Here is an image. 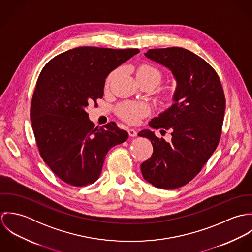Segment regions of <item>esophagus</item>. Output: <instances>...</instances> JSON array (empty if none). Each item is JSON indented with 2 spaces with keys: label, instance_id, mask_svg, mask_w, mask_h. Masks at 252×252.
<instances>
[{
  "label": "esophagus",
  "instance_id": "1",
  "mask_svg": "<svg viewBox=\"0 0 252 252\" xmlns=\"http://www.w3.org/2000/svg\"><path fill=\"white\" fill-rule=\"evenodd\" d=\"M128 134L130 137H137L138 132L135 129H128Z\"/></svg>",
  "mask_w": 252,
  "mask_h": 252
}]
</instances>
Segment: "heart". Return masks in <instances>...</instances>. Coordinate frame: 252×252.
Segmentation results:
<instances>
[{
    "label": "heart",
    "mask_w": 252,
    "mask_h": 252,
    "mask_svg": "<svg viewBox=\"0 0 252 252\" xmlns=\"http://www.w3.org/2000/svg\"><path fill=\"white\" fill-rule=\"evenodd\" d=\"M119 70L116 69L110 72L106 79V88H108L111 82L118 75ZM136 76L138 81H149L154 86L160 84L163 80L164 74L157 67L150 64H142L136 69ZM177 101V92L175 90H169L161 95V102L164 105L170 106ZM116 114L125 122L129 124H138L145 116L150 113V108L148 105L142 102L126 101L119 104L116 107Z\"/></svg>",
    "instance_id": "obj_1"
}]
</instances>
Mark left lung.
Segmentation results:
<instances>
[{"label": "left lung", "mask_w": 252, "mask_h": 252, "mask_svg": "<svg viewBox=\"0 0 252 252\" xmlns=\"http://www.w3.org/2000/svg\"><path fill=\"white\" fill-rule=\"evenodd\" d=\"M145 56L169 68L178 87L175 104L149 122L153 129L171 130V142L149 130L138 134L153 146L141 171L155 187L176 189L193 180L215 152L222 134L225 95L215 69L187 49H149Z\"/></svg>", "instance_id": "8db88e82"}]
</instances>
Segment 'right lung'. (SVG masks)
Wrapping results in <instances>:
<instances>
[{
  "instance_id": "obj_1",
  "label": "right lung",
  "mask_w": 252,
  "mask_h": 252,
  "mask_svg": "<svg viewBox=\"0 0 252 252\" xmlns=\"http://www.w3.org/2000/svg\"><path fill=\"white\" fill-rule=\"evenodd\" d=\"M139 52L80 46L55 56L41 70L31 104L32 128L41 158L64 182H95L108 150L128 139L115 123L95 127L86 109L103 98L108 73Z\"/></svg>"
}]
</instances>
